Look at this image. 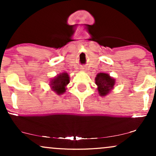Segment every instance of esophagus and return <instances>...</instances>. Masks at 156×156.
Returning a JSON list of instances; mask_svg holds the SVG:
<instances>
[{"label":"esophagus","instance_id":"34e87169","mask_svg":"<svg viewBox=\"0 0 156 156\" xmlns=\"http://www.w3.org/2000/svg\"><path fill=\"white\" fill-rule=\"evenodd\" d=\"M82 69H83V70H84V69H84V68H82Z\"/></svg>","mask_w":156,"mask_h":156}]
</instances>
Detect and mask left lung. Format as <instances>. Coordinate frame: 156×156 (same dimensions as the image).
Instances as JSON below:
<instances>
[{"label":"left lung","instance_id":"8db88e82","mask_svg":"<svg viewBox=\"0 0 156 156\" xmlns=\"http://www.w3.org/2000/svg\"><path fill=\"white\" fill-rule=\"evenodd\" d=\"M95 83L98 85V90L101 96L106 95L113 89L115 80L106 73H99L95 78Z\"/></svg>","mask_w":156,"mask_h":156}]
</instances>
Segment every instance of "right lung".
I'll use <instances>...</instances> for the list:
<instances>
[{"mask_svg":"<svg viewBox=\"0 0 156 156\" xmlns=\"http://www.w3.org/2000/svg\"><path fill=\"white\" fill-rule=\"evenodd\" d=\"M69 82V78L67 73H62L59 76L55 77L54 79L51 80V86H52V89L54 92L58 94H61L65 92V87Z\"/></svg>","mask_w":156,"mask_h":156,"instance_id":"1","label":"right lung"}]
</instances>
